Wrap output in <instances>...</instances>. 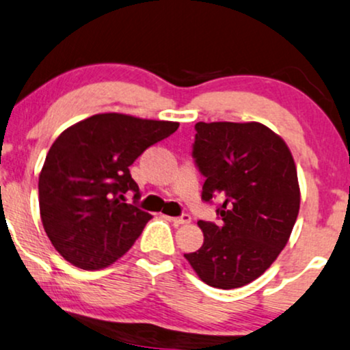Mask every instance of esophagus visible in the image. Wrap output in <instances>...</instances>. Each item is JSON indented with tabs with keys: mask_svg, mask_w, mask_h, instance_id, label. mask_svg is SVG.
Segmentation results:
<instances>
[{
	"mask_svg": "<svg viewBox=\"0 0 350 350\" xmlns=\"http://www.w3.org/2000/svg\"><path fill=\"white\" fill-rule=\"evenodd\" d=\"M170 221L175 224V226H183V224L191 222V215L189 214H182L178 217H170Z\"/></svg>",
	"mask_w": 350,
	"mask_h": 350,
	"instance_id": "34e87169",
	"label": "esophagus"
}]
</instances>
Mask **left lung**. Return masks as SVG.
Instances as JSON below:
<instances>
[{
    "label": "left lung",
    "instance_id": "1",
    "mask_svg": "<svg viewBox=\"0 0 350 350\" xmlns=\"http://www.w3.org/2000/svg\"><path fill=\"white\" fill-rule=\"evenodd\" d=\"M195 128L193 157L206 176L202 200L222 198V222H198L204 241L185 258L211 287L247 286L273 265L295 226L294 157L282 137L258 122H200Z\"/></svg>",
    "mask_w": 350,
    "mask_h": 350
}]
</instances>
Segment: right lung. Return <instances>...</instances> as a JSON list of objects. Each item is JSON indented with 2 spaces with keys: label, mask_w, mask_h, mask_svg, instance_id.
I'll use <instances>...</instances> for the list:
<instances>
[{
  "label": "right lung",
  "mask_w": 350,
  "mask_h": 350,
  "mask_svg": "<svg viewBox=\"0 0 350 350\" xmlns=\"http://www.w3.org/2000/svg\"><path fill=\"white\" fill-rule=\"evenodd\" d=\"M176 122L98 113L56 137L38 176L43 228L66 261L81 269L110 266L133 247L152 215L126 202L139 196L129 165Z\"/></svg>",
  "instance_id": "1"
}]
</instances>
